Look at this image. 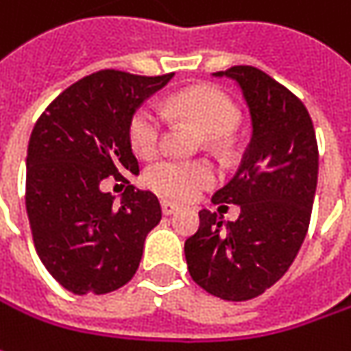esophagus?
I'll list each match as a JSON object with an SVG mask.
<instances>
[{
    "mask_svg": "<svg viewBox=\"0 0 351 351\" xmlns=\"http://www.w3.org/2000/svg\"><path fill=\"white\" fill-rule=\"evenodd\" d=\"M182 206L176 204V202H171V200H160V210H162V214L165 216H171V214H175L178 212Z\"/></svg>",
    "mask_w": 351,
    "mask_h": 351,
    "instance_id": "obj_1",
    "label": "esophagus"
}]
</instances>
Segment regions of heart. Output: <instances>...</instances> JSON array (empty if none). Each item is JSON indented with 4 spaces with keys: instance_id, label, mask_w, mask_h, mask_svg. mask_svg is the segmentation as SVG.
<instances>
[{
    "instance_id": "1",
    "label": "heart",
    "mask_w": 351,
    "mask_h": 351,
    "mask_svg": "<svg viewBox=\"0 0 351 351\" xmlns=\"http://www.w3.org/2000/svg\"><path fill=\"white\" fill-rule=\"evenodd\" d=\"M169 110L191 121L198 130L216 137H226L236 130L239 114L234 101L216 88H192L169 99ZM165 121L157 108L141 106L130 119V141L133 151L145 159L155 157L162 143ZM147 184L169 198H192L214 184L216 173L204 160L165 159L149 167Z\"/></svg>"
}]
</instances>
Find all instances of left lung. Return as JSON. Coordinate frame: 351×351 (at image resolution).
Segmentation results:
<instances>
[{"label": "left lung", "mask_w": 351, "mask_h": 351, "mask_svg": "<svg viewBox=\"0 0 351 351\" xmlns=\"http://www.w3.org/2000/svg\"><path fill=\"white\" fill-rule=\"evenodd\" d=\"M212 76L241 90L252 141L236 176L212 196L216 204L239 206V218L200 210L184 255L196 285L237 302L265 293L295 261L313 212L318 145L304 104L263 70L232 66Z\"/></svg>", "instance_id": "obj_1"}]
</instances>
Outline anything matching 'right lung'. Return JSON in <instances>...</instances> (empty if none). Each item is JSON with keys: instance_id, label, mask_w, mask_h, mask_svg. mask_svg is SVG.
<instances>
[{"instance_id": "right-lung-1", "label": "right lung", "mask_w": 351, "mask_h": 351, "mask_svg": "<svg viewBox=\"0 0 351 351\" xmlns=\"http://www.w3.org/2000/svg\"><path fill=\"white\" fill-rule=\"evenodd\" d=\"M173 76L99 70L69 86L33 128L25 182L33 241L47 271L74 295H106L131 281L160 221L157 196L121 173L139 175L131 115ZM110 174L128 182L119 206L99 189Z\"/></svg>"}]
</instances>
